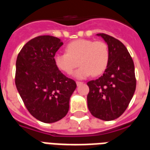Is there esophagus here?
Masks as SVG:
<instances>
[{"label": "esophagus", "mask_w": 150, "mask_h": 150, "mask_svg": "<svg viewBox=\"0 0 150 150\" xmlns=\"http://www.w3.org/2000/svg\"><path fill=\"white\" fill-rule=\"evenodd\" d=\"M76 84H77V86H79V85L83 84V83H82V82L77 81V82H76Z\"/></svg>", "instance_id": "1"}]
</instances>
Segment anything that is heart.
I'll use <instances>...</instances> for the list:
<instances>
[{
	"label": "heart",
	"mask_w": 150,
	"mask_h": 150,
	"mask_svg": "<svg viewBox=\"0 0 150 150\" xmlns=\"http://www.w3.org/2000/svg\"><path fill=\"white\" fill-rule=\"evenodd\" d=\"M109 49L102 41L79 39L70 42L66 53H57L54 57L56 67L67 75H71L79 65L81 67L73 76L83 79L93 75L103 74L109 62Z\"/></svg>",
	"instance_id": "1"
}]
</instances>
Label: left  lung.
I'll list each match as a JSON object with an SVG mask.
<instances>
[{
  "label": "left lung",
  "instance_id": "obj_1",
  "mask_svg": "<svg viewBox=\"0 0 150 150\" xmlns=\"http://www.w3.org/2000/svg\"><path fill=\"white\" fill-rule=\"evenodd\" d=\"M108 44L109 62L96 80L88 83V107L91 115L103 120H113L122 115L136 90L134 63L120 41L105 34H97Z\"/></svg>",
  "mask_w": 150,
  "mask_h": 150
}]
</instances>
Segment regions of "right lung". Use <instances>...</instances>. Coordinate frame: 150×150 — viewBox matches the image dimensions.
Listing matches in <instances>:
<instances>
[{
    "label": "right lung",
    "instance_id": "obj_1",
    "mask_svg": "<svg viewBox=\"0 0 150 150\" xmlns=\"http://www.w3.org/2000/svg\"><path fill=\"white\" fill-rule=\"evenodd\" d=\"M61 40L50 35L29 41L16 62L15 84L27 110L44 123L62 119L76 83L56 67L54 57L62 46Z\"/></svg>",
    "mask_w": 150,
    "mask_h": 150
}]
</instances>
